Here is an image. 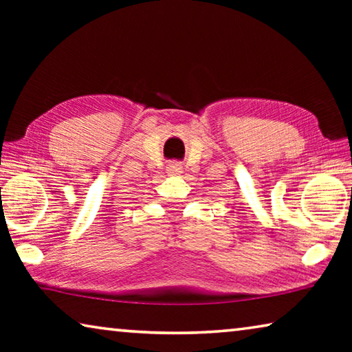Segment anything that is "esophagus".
Wrapping results in <instances>:
<instances>
[{
    "instance_id": "1",
    "label": "esophagus",
    "mask_w": 352,
    "mask_h": 352,
    "mask_svg": "<svg viewBox=\"0 0 352 352\" xmlns=\"http://www.w3.org/2000/svg\"><path fill=\"white\" fill-rule=\"evenodd\" d=\"M166 169H168V172L169 174H180L182 172V169H183V166H182V163L180 162H169L168 163V166H166Z\"/></svg>"
}]
</instances>
